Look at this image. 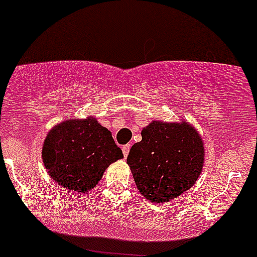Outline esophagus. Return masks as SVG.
<instances>
[{"mask_svg": "<svg viewBox=\"0 0 257 257\" xmlns=\"http://www.w3.org/2000/svg\"><path fill=\"white\" fill-rule=\"evenodd\" d=\"M130 148H131V145L130 144H126L122 147V152H123V156L127 157L128 156V152H130Z\"/></svg>", "mask_w": 257, "mask_h": 257, "instance_id": "1", "label": "esophagus"}]
</instances>
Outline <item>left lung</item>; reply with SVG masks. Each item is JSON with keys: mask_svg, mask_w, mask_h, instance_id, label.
Listing matches in <instances>:
<instances>
[{"mask_svg": "<svg viewBox=\"0 0 257 257\" xmlns=\"http://www.w3.org/2000/svg\"><path fill=\"white\" fill-rule=\"evenodd\" d=\"M205 148L190 123L153 121L142 131V142L127 157L136 187L149 202L178 198L196 184L203 167Z\"/></svg>", "mask_w": 257, "mask_h": 257, "instance_id": "obj_1", "label": "left lung"}]
</instances>
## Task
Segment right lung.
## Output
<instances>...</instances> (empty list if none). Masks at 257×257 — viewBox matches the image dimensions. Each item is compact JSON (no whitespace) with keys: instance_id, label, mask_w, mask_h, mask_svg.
I'll return each instance as SVG.
<instances>
[{"instance_id":"obj_1","label":"right lung","mask_w":257,"mask_h":257,"mask_svg":"<svg viewBox=\"0 0 257 257\" xmlns=\"http://www.w3.org/2000/svg\"><path fill=\"white\" fill-rule=\"evenodd\" d=\"M119 158L123 154L110 131L94 117L56 124L42 145V160L51 179L77 193L96 187L108 166Z\"/></svg>"}]
</instances>
